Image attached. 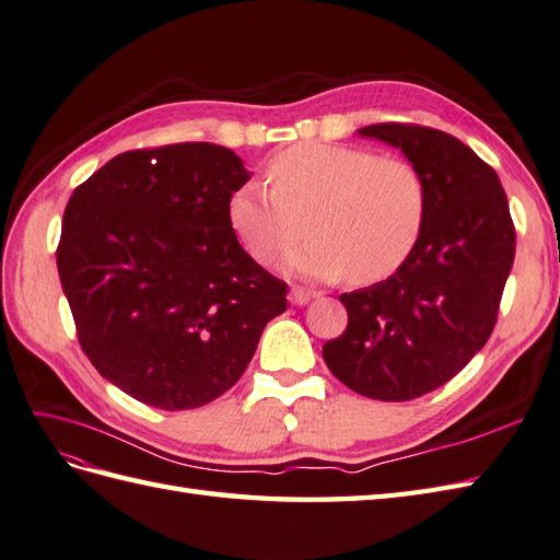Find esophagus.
<instances>
[{
  "label": "esophagus",
  "mask_w": 560,
  "mask_h": 560,
  "mask_svg": "<svg viewBox=\"0 0 560 560\" xmlns=\"http://www.w3.org/2000/svg\"><path fill=\"white\" fill-rule=\"evenodd\" d=\"M319 293L317 291H307V289H303V285H293V289H291V303L293 305H307L310 303V300L312 298H317Z\"/></svg>",
  "instance_id": "esophagus-1"
}]
</instances>
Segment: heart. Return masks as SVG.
Here are the masks:
<instances>
[{"instance_id":"obj_1","label":"heart","mask_w":560,"mask_h":560,"mask_svg":"<svg viewBox=\"0 0 560 560\" xmlns=\"http://www.w3.org/2000/svg\"><path fill=\"white\" fill-rule=\"evenodd\" d=\"M269 189L241 184L229 224L255 260L275 262L307 232L283 269L307 279L374 283L405 265L425 222V182L409 161L340 143H298L267 165Z\"/></svg>"}]
</instances>
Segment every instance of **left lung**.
<instances>
[{
  "mask_svg": "<svg viewBox=\"0 0 560 560\" xmlns=\"http://www.w3.org/2000/svg\"><path fill=\"white\" fill-rule=\"evenodd\" d=\"M405 153L425 182V222L393 277L342 293L348 328L322 354L331 374L381 402H407L454 378L492 336L515 255L497 172L433 127L357 130Z\"/></svg>",
  "mask_w": 560,
  "mask_h": 560,
  "instance_id": "1",
  "label": "left lung"
}]
</instances>
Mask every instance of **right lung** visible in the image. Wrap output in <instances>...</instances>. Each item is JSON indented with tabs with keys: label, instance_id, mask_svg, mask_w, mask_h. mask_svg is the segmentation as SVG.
<instances>
[{
	"label": "right lung",
	"instance_id": "add662e5",
	"mask_svg": "<svg viewBox=\"0 0 560 560\" xmlns=\"http://www.w3.org/2000/svg\"><path fill=\"white\" fill-rule=\"evenodd\" d=\"M250 179L208 141L127 151L70 196L56 265L82 352L139 402L182 411L224 395L289 285L241 248L229 196Z\"/></svg>",
	"mask_w": 560,
	"mask_h": 560
}]
</instances>
